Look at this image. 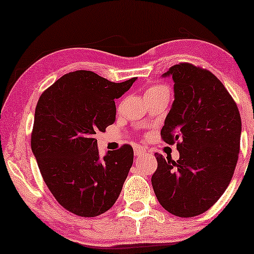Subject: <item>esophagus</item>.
Instances as JSON below:
<instances>
[{
  "mask_svg": "<svg viewBox=\"0 0 254 254\" xmlns=\"http://www.w3.org/2000/svg\"><path fill=\"white\" fill-rule=\"evenodd\" d=\"M134 154L135 156H137V157H140V156L145 154V149L143 147H140V145H136V147L134 148Z\"/></svg>",
  "mask_w": 254,
  "mask_h": 254,
  "instance_id": "obj_1",
  "label": "esophagus"
}]
</instances>
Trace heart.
Here are the masks:
<instances>
[{"instance_id": "obj_1", "label": "heart", "mask_w": 254, "mask_h": 254, "mask_svg": "<svg viewBox=\"0 0 254 254\" xmlns=\"http://www.w3.org/2000/svg\"><path fill=\"white\" fill-rule=\"evenodd\" d=\"M161 93H169V89L166 88L165 85L155 84V85H150L149 88H147L144 95H145V98H147V97L157 96V95H161Z\"/></svg>"}]
</instances>
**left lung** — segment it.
<instances>
[{"label": "left lung", "instance_id": "1", "mask_svg": "<svg viewBox=\"0 0 254 254\" xmlns=\"http://www.w3.org/2000/svg\"><path fill=\"white\" fill-rule=\"evenodd\" d=\"M175 81V102L161 130L177 144V162L156 152L151 177L161 206L175 216L193 217L209 209L231 182L241 147L242 120L222 82L189 62L172 65L164 76Z\"/></svg>", "mask_w": 254, "mask_h": 254}]
</instances>
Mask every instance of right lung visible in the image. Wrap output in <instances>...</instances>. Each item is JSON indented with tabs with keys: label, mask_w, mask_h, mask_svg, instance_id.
<instances>
[{
	"label": "right lung",
	"mask_w": 254,
	"mask_h": 254,
	"mask_svg": "<svg viewBox=\"0 0 254 254\" xmlns=\"http://www.w3.org/2000/svg\"><path fill=\"white\" fill-rule=\"evenodd\" d=\"M135 79L114 83L96 72L76 70L59 78L38 100L31 148L51 193L77 216L95 217L109 210L133 164L129 144L99 158L93 135L114 123V99Z\"/></svg>",
	"instance_id": "right-lung-1"
}]
</instances>
